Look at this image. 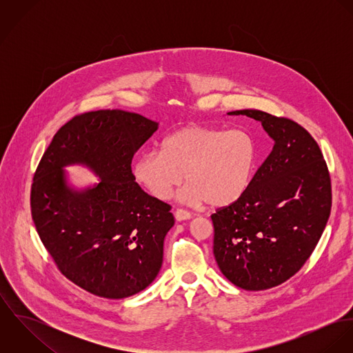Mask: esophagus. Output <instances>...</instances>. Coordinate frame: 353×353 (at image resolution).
I'll list each match as a JSON object with an SVG mask.
<instances>
[{
  "instance_id": "1",
  "label": "esophagus",
  "mask_w": 353,
  "mask_h": 353,
  "mask_svg": "<svg viewBox=\"0 0 353 353\" xmlns=\"http://www.w3.org/2000/svg\"><path fill=\"white\" fill-rule=\"evenodd\" d=\"M192 217H193V214H192L190 212L185 210V209H176V210H175V219H176L178 221L189 220V219H192Z\"/></svg>"
}]
</instances>
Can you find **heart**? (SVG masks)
Listing matches in <instances>:
<instances>
[{"mask_svg":"<svg viewBox=\"0 0 353 353\" xmlns=\"http://www.w3.org/2000/svg\"><path fill=\"white\" fill-rule=\"evenodd\" d=\"M255 160L256 147L248 132L188 125L168 134L161 151L143 153L133 175L154 199L168 200L185 174L181 201L221 208L245 196Z\"/></svg>","mask_w":353,"mask_h":353,"instance_id":"obj_1","label":"heart"}]
</instances>
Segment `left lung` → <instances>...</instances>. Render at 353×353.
<instances>
[{"mask_svg": "<svg viewBox=\"0 0 353 353\" xmlns=\"http://www.w3.org/2000/svg\"><path fill=\"white\" fill-rule=\"evenodd\" d=\"M227 114L261 122L274 145L245 196L210 216L213 254L234 285L269 290L314 252L330 214V176L318 144L296 122L259 110Z\"/></svg>", "mask_w": 353, "mask_h": 353, "instance_id": "left-lung-1", "label": "left lung"}]
</instances>
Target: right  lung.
<instances>
[{"instance_id":"add662e5","label":"right lung","mask_w":353,"mask_h":353,"mask_svg":"<svg viewBox=\"0 0 353 353\" xmlns=\"http://www.w3.org/2000/svg\"><path fill=\"white\" fill-rule=\"evenodd\" d=\"M159 123L123 110L74 117L54 136L31 189L32 220L58 269L107 299L145 290L163 263L171 206L147 194L132 172L134 153ZM84 165L98 184L77 190L65 166Z\"/></svg>"}]
</instances>
